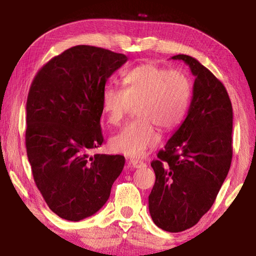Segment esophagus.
<instances>
[{
  "mask_svg": "<svg viewBox=\"0 0 256 256\" xmlns=\"http://www.w3.org/2000/svg\"><path fill=\"white\" fill-rule=\"evenodd\" d=\"M130 164H131L133 168H142L146 166V164L144 162H140V160H136V159L130 160Z\"/></svg>",
  "mask_w": 256,
  "mask_h": 256,
  "instance_id": "obj_1",
  "label": "esophagus"
}]
</instances>
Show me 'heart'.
I'll list each match as a JSON object with an SVG mask.
<instances>
[{"mask_svg": "<svg viewBox=\"0 0 256 256\" xmlns=\"http://www.w3.org/2000/svg\"><path fill=\"white\" fill-rule=\"evenodd\" d=\"M123 89L106 86L102 108L110 125H118L136 106L138 120H133L110 138L114 152L141 158L159 144L156 125L172 131L183 122L192 98V82L180 70H168L154 63H144L125 73Z\"/></svg>", "mask_w": 256, "mask_h": 256, "instance_id": "heart-1", "label": "heart"}]
</instances>
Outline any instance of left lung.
I'll use <instances>...</instances> for the list:
<instances>
[{"label": "left lung", "instance_id": "obj_1", "mask_svg": "<svg viewBox=\"0 0 256 256\" xmlns=\"http://www.w3.org/2000/svg\"><path fill=\"white\" fill-rule=\"evenodd\" d=\"M196 76L188 116L157 160L149 196L154 222L166 232L196 224L214 204L232 158V107L224 86L192 56L180 54Z\"/></svg>", "mask_w": 256, "mask_h": 256}]
</instances>
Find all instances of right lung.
Masks as SVG:
<instances>
[{
    "label": "right lung",
    "instance_id": "1",
    "mask_svg": "<svg viewBox=\"0 0 256 256\" xmlns=\"http://www.w3.org/2000/svg\"><path fill=\"white\" fill-rule=\"evenodd\" d=\"M124 54L78 45L48 60L27 98L26 148L34 180L50 209L79 222L105 204L123 170L120 154L88 151L104 142L100 118L106 81Z\"/></svg>",
    "mask_w": 256,
    "mask_h": 256
}]
</instances>
